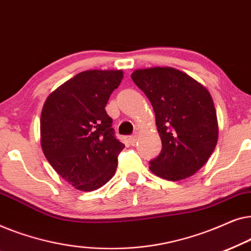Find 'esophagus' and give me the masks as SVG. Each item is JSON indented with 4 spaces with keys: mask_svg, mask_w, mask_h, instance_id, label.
<instances>
[{
    "mask_svg": "<svg viewBox=\"0 0 251 251\" xmlns=\"http://www.w3.org/2000/svg\"><path fill=\"white\" fill-rule=\"evenodd\" d=\"M137 142V135L135 133V135H131L129 137V143L131 144V145H135Z\"/></svg>",
    "mask_w": 251,
    "mask_h": 251,
    "instance_id": "obj_1",
    "label": "esophagus"
}]
</instances>
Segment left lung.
Instances as JSON below:
<instances>
[{"label":"left lung","mask_w":251,"mask_h":251,"mask_svg":"<svg viewBox=\"0 0 251 251\" xmlns=\"http://www.w3.org/2000/svg\"><path fill=\"white\" fill-rule=\"evenodd\" d=\"M131 78L153 106L162 142L159 156L150 162L151 171L171 181L191 177L217 145V115L209 91L173 67L136 70Z\"/></svg>","instance_id":"left-lung-1"}]
</instances>
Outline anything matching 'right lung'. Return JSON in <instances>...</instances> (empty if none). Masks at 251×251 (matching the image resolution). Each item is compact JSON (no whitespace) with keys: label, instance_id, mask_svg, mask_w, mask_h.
Returning <instances> with one entry per match:
<instances>
[{"label":"right lung","instance_id":"add662e5","mask_svg":"<svg viewBox=\"0 0 251 251\" xmlns=\"http://www.w3.org/2000/svg\"><path fill=\"white\" fill-rule=\"evenodd\" d=\"M122 71H84L51 92L41 113V146L51 167L75 188L90 192L114 176L125 149L105 106Z\"/></svg>","mask_w":251,"mask_h":251}]
</instances>
